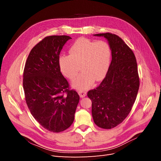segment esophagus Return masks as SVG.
I'll use <instances>...</instances> for the list:
<instances>
[{"mask_svg":"<svg viewBox=\"0 0 161 161\" xmlns=\"http://www.w3.org/2000/svg\"><path fill=\"white\" fill-rule=\"evenodd\" d=\"M79 94L80 95V97H84L86 96V92L85 91H82V90H80L79 91Z\"/></svg>","mask_w":161,"mask_h":161,"instance_id":"esophagus-1","label":"esophagus"}]
</instances>
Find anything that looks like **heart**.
Here are the masks:
<instances>
[{
	"label": "heart",
	"mask_w": 161,
	"mask_h": 161,
	"mask_svg": "<svg viewBox=\"0 0 161 161\" xmlns=\"http://www.w3.org/2000/svg\"><path fill=\"white\" fill-rule=\"evenodd\" d=\"M69 53L60 57L59 64L62 72L71 80L81 69L82 72L72 82V85L77 89H88L94 80H100L108 70L111 50L105 40L95 42L88 38H80L72 45Z\"/></svg>",
	"instance_id": "b5f03b06"
}]
</instances>
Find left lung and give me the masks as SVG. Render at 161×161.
Returning <instances> with one entry per match:
<instances>
[{
    "label": "left lung",
    "mask_w": 161,
    "mask_h": 161,
    "mask_svg": "<svg viewBox=\"0 0 161 161\" xmlns=\"http://www.w3.org/2000/svg\"><path fill=\"white\" fill-rule=\"evenodd\" d=\"M94 36L108 40L112 60L104 79L87 96L92 101L95 124L111 129L126 118L136 101L140 86L137 62L133 51L118 36L111 33Z\"/></svg>",
    "instance_id": "1"
}]
</instances>
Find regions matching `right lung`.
I'll return each instance as SVG.
<instances>
[{
    "label": "right lung",
    "mask_w": 161,
    "mask_h": 161,
    "mask_svg": "<svg viewBox=\"0 0 161 161\" xmlns=\"http://www.w3.org/2000/svg\"><path fill=\"white\" fill-rule=\"evenodd\" d=\"M68 36L43 39L29 54L23 70V86L29 109L42 127L60 132L73 123L79 95L70 89L59 64L60 53Z\"/></svg>",
    "instance_id": "1"
}]
</instances>
